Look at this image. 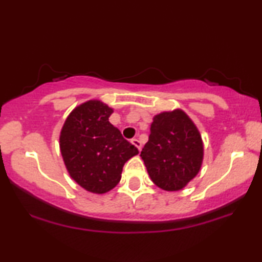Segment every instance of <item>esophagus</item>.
<instances>
[{"label":"esophagus","mask_w":262,"mask_h":262,"mask_svg":"<svg viewBox=\"0 0 262 262\" xmlns=\"http://www.w3.org/2000/svg\"><path fill=\"white\" fill-rule=\"evenodd\" d=\"M131 143L136 146V148H137V149L139 150V151H141V150H142V143L139 142L137 138H132V139H131Z\"/></svg>","instance_id":"34e87169"}]
</instances>
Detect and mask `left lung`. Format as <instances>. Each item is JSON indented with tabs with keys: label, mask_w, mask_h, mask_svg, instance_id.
Masks as SVG:
<instances>
[{
	"label": "left lung",
	"mask_w": 262,
	"mask_h": 262,
	"mask_svg": "<svg viewBox=\"0 0 262 262\" xmlns=\"http://www.w3.org/2000/svg\"><path fill=\"white\" fill-rule=\"evenodd\" d=\"M141 157L157 187L168 192L181 191L202 168V135L185 111H163L152 118L149 141Z\"/></svg>",
	"instance_id": "8db88e82"
}]
</instances>
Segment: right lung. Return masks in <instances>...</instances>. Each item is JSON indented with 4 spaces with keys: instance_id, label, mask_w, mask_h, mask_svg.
Wrapping results in <instances>:
<instances>
[{
    "instance_id": "1",
    "label": "right lung",
    "mask_w": 262,
    "mask_h": 262,
    "mask_svg": "<svg viewBox=\"0 0 262 262\" xmlns=\"http://www.w3.org/2000/svg\"><path fill=\"white\" fill-rule=\"evenodd\" d=\"M113 108L92 99L75 107L59 134V149L70 178L85 191L103 194L119 184L125 162L138 154L110 123Z\"/></svg>"
}]
</instances>
